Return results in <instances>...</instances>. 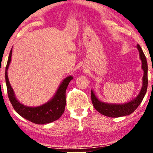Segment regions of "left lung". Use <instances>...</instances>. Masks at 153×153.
Listing matches in <instances>:
<instances>
[{
    "label": "left lung",
    "mask_w": 153,
    "mask_h": 153,
    "mask_svg": "<svg viewBox=\"0 0 153 153\" xmlns=\"http://www.w3.org/2000/svg\"><path fill=\"white\" fill-rule=\"evenodd\" d=\"M139 52H140V57L142 61V68L144 71V75L143 78V87L140 94L134 100L130 102L124 103V104H110L104 102H101L96 98L95 94L91 91V101L94 105V108L97 110L101 114L106 116L108 117H120L124 116H127L131 114L134 112L137 108L140 106L142 101L145 97V94L147 92V83H148V79H147V62L146 57L144 54L141 47L137 45Z\"/></svg>",
    "instance_id": "1"
}]
</instances>
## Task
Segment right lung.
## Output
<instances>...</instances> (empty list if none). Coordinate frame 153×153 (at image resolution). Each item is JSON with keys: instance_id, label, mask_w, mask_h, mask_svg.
Instances as JSON below:
<instances>
[{"instance_id": "add662e5", "label": "right lung", "mask_w": 153, "mask_h": 153, "mask_svg": "<svg viewBox=\"0 0 153 153\" xmlns=\"http://www.w3.org/2000/svg\"><path fill=\"white\" fill-rule=\"evenodd\" d=\"M12 49L8 56L6 67V82L7 93L12 106L16 111L24 119L38 124H45L58 119L65 111L66 105V89L73 77L68 76L62 82L55 95L49 102L37 107H29L23 105L16 99L14 92L10 85L8 78V69L11 60Z\"/></svg>"}]
</instances>
